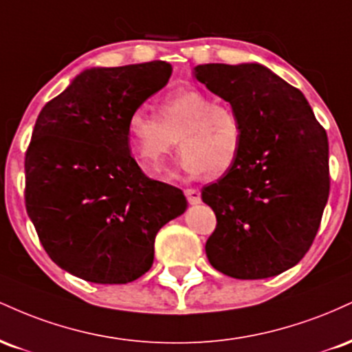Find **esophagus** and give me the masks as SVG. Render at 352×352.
Masks as SVG:
<instances>
[{"label": "esophagus", "instance_id": "esophagus-1", "mask_svg": "<svg viewBox=\"0 0 352 352\" xmlns=\"http://www.w3.org/2000/svg\"><path fill=\"white\" fill-rule=\"evenodd\" d=\"M185 197H187L190 205H199L201 201V193L199 188H187L185 190Z\"/></svg>", "mask_w": 352, "mask_h": 352}]
</instances>
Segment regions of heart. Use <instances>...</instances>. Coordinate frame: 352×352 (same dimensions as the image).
Masks as SVG:
<instances>
[{"label":"heart","mask_w":352,"mask_h":352,"mask_svg":"<svg viewBox=\"0 0 352 352\" xmlns=\"http://www.w3.org/2000/svg\"><path fill=\"white\" fill-rule=\"evenodd\" d=\"M131 152L147 170L160 172L179 145L180 167L190 175L220 177L235 167L243 148V127L232 106L200 89H177L160 100L159 117L135 107L125 119Z\"/></svg>","instance_id":"heart-1"}]
</instances>
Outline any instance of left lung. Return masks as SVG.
<instances>
[{"mask_svg": "<svg viewBox=\"0 0 352 352\" xmlns=\"http://www.w3.org/2000/svg\"><path fill=\"white\" fill-rule=\"evenodd\" d=\"M193 76L243 127L235 167L201 190L217 215L210 265L238 280L276 276L300 263L318 233L329 197L328 135L300 89L263 64H200Z\"/></svg>", "mask_w": 352, "mask_h": 352, "instance_id": "left-lung-1", "label": "left lung"}]
</instances>
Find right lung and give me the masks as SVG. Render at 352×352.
I'll return each instance as SVG.
<instances>
[{
    "instance_id": "obj_1",
    "label": "right lung",
    "mask_w": 352,
    "mask_h": 352,
    "mask_svg": "<svg viewBox=\"0 0 352 352\" xmlns=\"http://www.w3.org/2000/svg\"><path fill=\"white\" fill-rule=\"evenodd\" d=\"M170 74L164 60L91 67L36 119L24 159L26 212L51 260L74 276L137 280L153 263L159 230L187 210L180 188L144 175L125 137L127 116Z\"/></svg>"
}]
</instances>
